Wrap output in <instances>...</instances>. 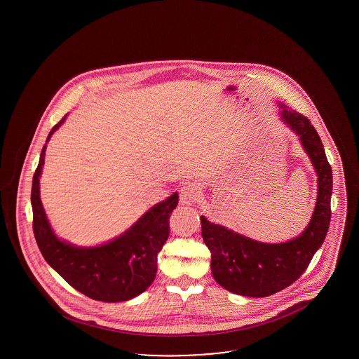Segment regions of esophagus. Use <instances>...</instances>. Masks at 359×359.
<instances>
[{"mask_svg": "<svg viewBox=\"0 0 359 359\" xmlns=\"http://www.w3.org/2000/svg\"><path fill=\"white\" fill-rule=\"evenodd\" d=\"M201 195L202 192L198 183H187L180 189V202L182 205H191L194 202H198L201 199Z\"/></svg>", "mask_w": 359, "mask_h": 359, "instance_id": "esophagus-1", "label": "esophagus"}]
</instances>
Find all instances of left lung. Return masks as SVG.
<instances>
[{
  "mask_svg": "<svg viewBox=\"0 0 359 359\" xmlns=\"http://www.w3.org/2000/svg\"><path fill=\"white\" fill-rule=\"evenodd\" d=\"M280 117L300 137L318 175V199L306 230L283 243L248 238L201 217L202 237L211 252V272L224 290L241 296L265 297L290 287L306 269L325 241L331 221L332 170L322 140L303 114L278 102Z\"/></svg>",
  "mask_w": 359,
  "mask_h": 359,
  "instance_id": "8db88e82",
  "label": "left lung"
}]
</instances>
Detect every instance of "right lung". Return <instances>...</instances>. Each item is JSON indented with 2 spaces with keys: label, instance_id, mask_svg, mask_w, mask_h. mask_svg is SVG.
<instances>
[{
  "label": "right lung",
  "instance_id": "add662e5",
  "mask_svg": "<svg viewBox=\"0 0 359 359\" xmlns=\"http://www.w3.org/2000/svg\"><path fill=\"white\" fill-rule=\"evenodd\" d=\"M66 117L52 128L34 171L31 194L34 238L48 265L72 288L98 302L130 300L154 283L157 255L170 236V217L177 205L179 195L175 192L168 199L154 205L120 237L100 246L79 248L57 238L40 201L39 179L47 142Z\"/></svg>",
  "mask_w": 359,
  "mask_h": 359
}]
</instances>
